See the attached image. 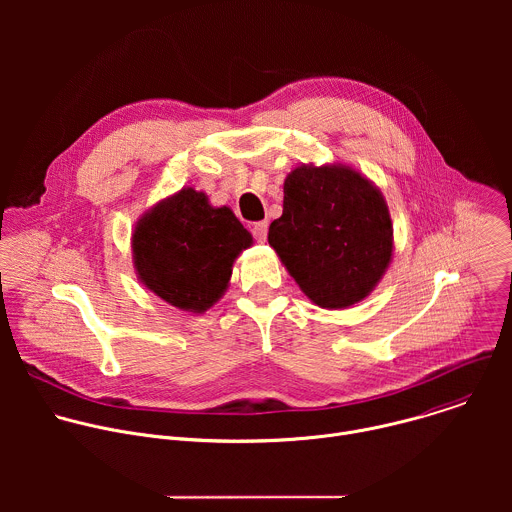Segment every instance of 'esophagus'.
Wrapping results in <instances>:
<instances>
[{"mask_svg":"<svg viewBox=\"0 0 512 512\" xmlns=\"http://www.w3.org/2000/svg\"><path fill=\"white\" fill-rule=\"evenodd\" d=\"M267 221H259V223H253L251 225V233H253V237H255V241H259V243H265V239H267Z\"/></svg>","mask_w":512,"mask_h":512,"instance_id":"esophagus-1","label":"esophagus"}]
</instances>
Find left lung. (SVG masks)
<instances>
[{
    "label": "left lung",
    "mask_w": 512,
    "mask_h": 512,
    "mask_svg": "<svg viewBox=\"0 0 512 512\" xmlns=\"http://www.w3.org/2000/svg\"><path fill=\"white\" fill-rule=\"evenodd\" d=\"M267 239L304 294L330 310L367 298L393 251L381 192L336 166H302L285 178L283 214Z\"/></svg>",
    "instance_id": "1"
}]
</instances>
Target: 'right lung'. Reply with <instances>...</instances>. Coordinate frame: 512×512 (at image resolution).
Returning <instances> with one entry per match:
<instances>
[{"instance_id":"add662e5","label":"right lung","mask_w":512,"mask_h":512,"mask_svg":"<svg viewBox=\"0 0 512 512\" xmlns=\"http://www.w3.org/2000/svg\"><path fill=\"white\" fill-rule=\"evenodd\" d=\"M251 245L231 208H212L192 188L158 204L133 233V259L143 285L168 304L204 312L223 291L235 257Z\"/></svg>"}]
</instances>
